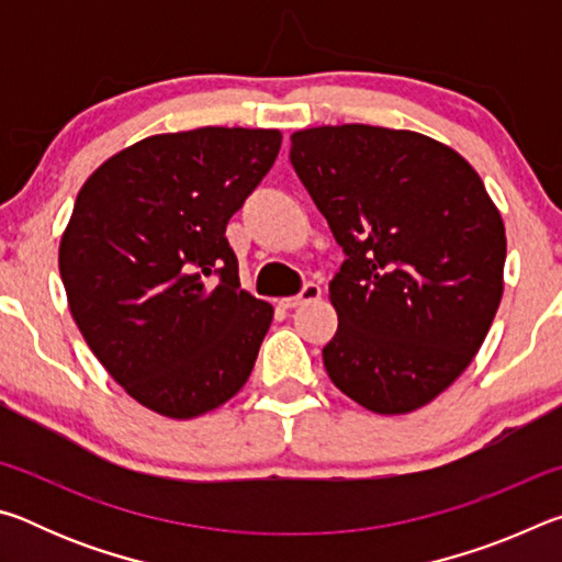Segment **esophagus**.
<instances>
[{
  "instance_id": "1",
  "label": "esophagus",
  "mask_w": 562,
  "mask_h": 562,
  "mask_svg": "<svg viewBox=\"0 0 562 562\" xmlns=\"http://www.w3.org/2000/svg\"><path fill=\"white\" fill-rule=\"evenodd\" d=\"M319 297H322V288H319V284L307 282V284H304V288H302L300 294H294V297L280 300V307L294 310V307H300V304H304V302H312V300H319Z\"/></svg>"
}]
</instances>
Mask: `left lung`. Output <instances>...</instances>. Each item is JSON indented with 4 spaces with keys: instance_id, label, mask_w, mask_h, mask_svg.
I'll list each match as a JSON object with an SVG mask.
<instances>
[{
    "instance_id": "8db88e82",
    "label": "left lung",
    "mask_w": 562,
    "mask_h": 562,
    "mask_svg": "<svg viewBox=\"0 0 562 562\" xmlns=\"http://www.w3.org/2000/svg\"><path fill=\"white\" fill-rule=\"evenodd\" d=\"M290 160L347 260L329 282L331 382L374 414L434 402L471 364L503 297L506 227L481 176L416 131L292 133Z\"/></svg>"
}]
</instances>
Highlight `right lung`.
I'll return each mask as SVG.
<instances>
[{
  "instance_id": "right-lung-1",
  "label": "right lung",
  "mask_w": 562,
  "mask_h": 562,
  "mask_svg": "<svg viewBox=\"0 0 562 562\" xmlns=\"http://www.w3.org/2000/svg\"><path fill=\"white\" fill-rule=\"evenodd\" d=\"M274 128L158 133L89 176L59 245L69 310L126 394L168 418L240 392L272 304L240 290L225 225L280 154Z\"/></svg>"
}]
</instances>
